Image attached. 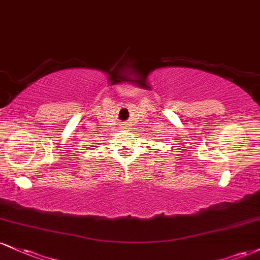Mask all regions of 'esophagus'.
Instances as JSON below:
<instances>
[{
    "label": "esophagus",
    "mask_w": 260,
    "mask_h": 260,
    "mask_svg": "<svg viewBox=\"0 0 260 260\" xmlns=\"http://www.w3.org/2000/svg\"><path fill=\"white\" fill-rule=\"evenodd\" d=\"M127 126H128V123H127V122H123V123L121 124V127H123V128H124V127H127Z\"/></svg>",
    "instance_id": "1"
}]
</instances>
